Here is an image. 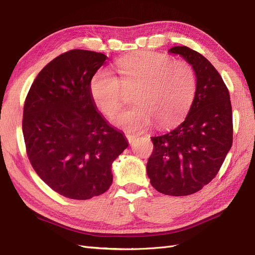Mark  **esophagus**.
Returning <instances> with one entry per match:
<instances>
[{
	"mask_svg": "<svg viewBox=\"0 0 255 255\" xmlns=\"http://www.w3.org/2000/svg\"><path fill=\"white\" fill-rule=\"evenodd\" d=\"M126 137H127L128 141L130 143V142H133V141L136 139V137H137V136L132 135V134H126Z\"/></svg>",
	"mask_w": 255,
	"mask_h": 255,
	"instance_id": "esophagus-1",
	"label": "esophagus"
}]
</instances>
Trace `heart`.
<instances>
[{"label": "heart", "mask_w": 255, "mask_h": 255, "mask_svg": "<svg viewBox=\"0 0 255 255\" xmlns=\"http://www.w3.org/2000/svg\"><path fill=\"white\" fill-rule=\"evenodd\" d=\"M119 79L109 70H99L90 81V94L106 116L117 113L134 91L132 109L122 112L114 122L130 132H140L156 122L168 128L183 118L194 101L197 89L195 69L186 61L166 54L140 52L116 63Z\"/></svg>", "instance_id": "obj_1"}]
</instances>
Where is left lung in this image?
I'll use <instances>...</instances> for the list:
<instances>
[{
  "instance_id": "1",
  "label": "left lung",
  "mask_w": 255,
  "mask_h": 255,
  "mask_svg": "<svg viewBox=\"0 0 255 255\" xmlns=\"http://www.w3.org/2000/svg\"><path fill=\"white\" fill-rule=\"evenodd\" d=\"M194 67L197 89L189 113L165 135L151 137L153 152L146 164L152 186L168 196H188L217 175L233 141L229 89L203 55L188 47H173Z\"/></svg>"
}]
</instances>
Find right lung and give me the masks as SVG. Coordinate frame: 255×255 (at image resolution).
Masks as SVG:
<instances>
[{
  "label": "right lung",
  "instance_id": "right-lung-1",
  "mask_svg": "<svg viewBox=\"0 0 255 255\" xmlns=\"http://www.w3.org/2000/svg\"><path fill=\"white\" fill-rule=\"evenodd\" d=\"M107 57L70 50L38 73L23 107L27 157L40 179L59 195L87 200L109 190L112 164L128 148L90 94L92 76Z\"/></svg>",
  "mask_w": 255,
  "mask_h": 255
}]
</instances>
